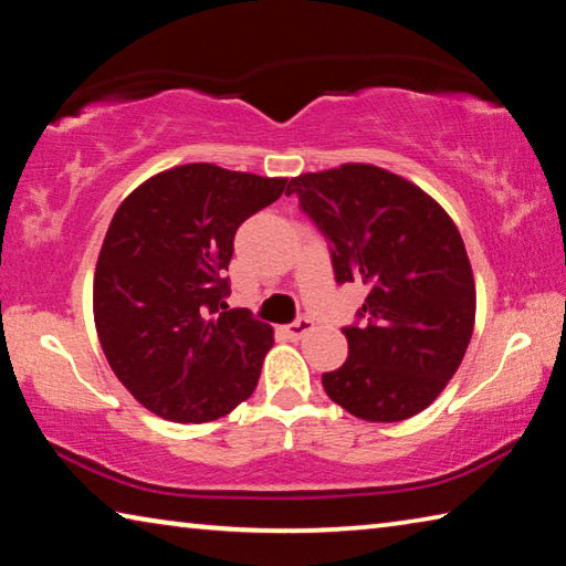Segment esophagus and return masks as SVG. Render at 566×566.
Returning <instances> with one entry per match:
<instances>
[{"mask_svg":"<svg viewBox=\"0 0 566 566\" xmlns=\"http://www.w3.org/2000/svg\"><path fill=\"white\" fill-rule=\"evenodd\" d=\"M312 329H314V322L312 319H296V322L286 324V327H284L286 337H290V339H302L304 334H310Z\"/></svg>","mask_w":566,"mask_h":566,"instance_id":"obj_1","label":"esophagus"}]
</instances>
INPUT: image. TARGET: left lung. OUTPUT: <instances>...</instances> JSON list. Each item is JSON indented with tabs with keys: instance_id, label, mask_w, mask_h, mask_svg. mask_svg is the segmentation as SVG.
<instances>
[{
	"instance_id": "obj_1",
	"label": "left lung",
	"mask_w": 566,
	"mask_h": 566,
	"mask_svg": "<svg viewBox=\"0 0 566 566\" xmlns=\"http://www.w3.org/2000/svg\"><path fill=\"white\" fill-rule=\"evenodd\" d=\"M286 195L329 242L337 282L369 286L361 324L342 329L347 361L322 375L329 399L367 421L419 415L454 377L474 332L472 264L452 217L375 165L300 175Z\"/></svg>"
}]
</instances>
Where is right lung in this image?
<instances>
[{
	"mask_svg": "<svg viewBox=\"0 0 566 566\" xmlns=\"http://www.w3.org/2000/svg\"><path fill=\"white\" fill-rule=\"evenodd\" d=\"M284 177L181 165L124 199L94 272V324L109 367L157 417L199 424L252 397L270 324L229 310L224 276L244 219L286 191Z\"/></svg>",
	"mask_w": 566,
	"mask_h": 566,
	"instance_id": "1",
	"label": "right lung"
}]
</instances>
